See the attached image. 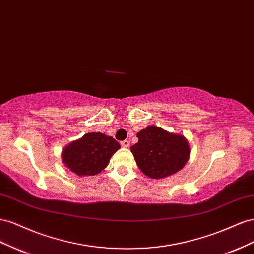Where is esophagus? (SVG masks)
Masks as SVG:
<instances>
[{
	"label": "esophagus",
	"mask_w": 254,
	"mask_h": 254,
	"mask_svg": "<svg viewBox=\"0 0 254 254\" xmlns=\"http://www.w3.org/2000/svg\"><path fill=\"white\" fill-rule=\"evenodd\" d=\"M120 144H121V147H123V148H127L129 146V142H128V140H123V141L120 142Z\"/></svg>",
	"instance_id": "esophagus-1"
}]
</instances>
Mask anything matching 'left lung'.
I'll return each instance as SVG.
<instances>
[{"label":"left lung","mask_w":254,"mask_h":254,"mask_svg":"<svg viewBox=\"0 0 254 254\" xmlns=\"http://www.w3.org/2000/svg\"><path fill=\"white\" fill-rule=\"evenodd\" d=\"M138 142L131 147L137 166L144 176L164 179L183 169L190 156V147L182 134L149 126L136 134Z\"/></svg>","instance_id":"obj_1"}]
</instances>
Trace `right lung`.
Listing matches in <instances>:
<instances>
[{
  "mask_svg": "<svg viewBox=\"0 0 254 254\" xmlns=\"http://www.w3.org/2000/svg\"><path fill=\"white\" fill-rule=\"evenodd\" d=\"M120 144L112 136L100 132L87 133L71 141L62 151L64 166L78 177H91L107 167Z\"/></svg>",
  "mask_w": 254,
  "mask_h": 254,
  "instance_id": "right-lung-1",
  "label": "right lung"
}]
</instances>
